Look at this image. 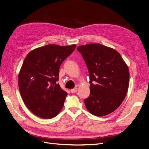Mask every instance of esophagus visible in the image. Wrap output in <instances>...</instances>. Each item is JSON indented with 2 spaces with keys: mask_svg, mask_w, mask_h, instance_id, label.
<instances>
[{
  "mask_svg": "<svg viewBox=\"0 0 149 149\" xmlns=\"http://www.w3.org/2000/svg\"><path fill=\"white\" fill-rule=\"evenodd\" d=\"M77 90H78L77 88H74V89H71V92L72 93H76V91H77Z\"/></svg>",
  "mask_w": 149,
  "mask_h": 149,
  "instance_id": "obj_1",
  "label": "esophagus"
}]
</instances>
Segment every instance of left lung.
I'll use <instances>...</instances> for the list:
<instances>
[{
	"instance_id": "8db88e82",
	"label": "left lung",
	"mask_w": 149,
	"mask_h": 149,
	"mask_svg": "<svg viewBox=\"0 0 149 149\" xmlns=\"http://www.w3.org/2000/svg\"><path fill=\"white\" fill-rule=\"evenodd\" d=\"M87 65L90 78V95L84 100L90 113L109 114L118 109L127 95L129 70L116 49L99 43L78 47Z\"/></svg>"
}]
</instances>
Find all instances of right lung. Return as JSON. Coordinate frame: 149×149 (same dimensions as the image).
I'll return each mask as SVG.
<instances>
[{
    "instance_id": "obj_1",
    "label": "right lung",
    "mask_w": 149,
    "mask_h": 149,
    "mask_svg": "<svg viewBox=\"0 0 149 149\" xmlns=\"http://www.w3.org/2000/svg\"><path fill=\"white\" fill-rule=\"evenodd\" d=\"M75 48L49 44L26 56L18 78L19 91L25 106L39 118H55L63 109L67 93L57 84L59 70Z\"/></svg>"
}]
</instances>
